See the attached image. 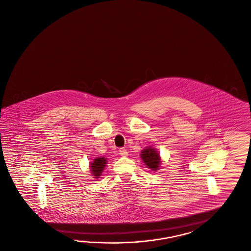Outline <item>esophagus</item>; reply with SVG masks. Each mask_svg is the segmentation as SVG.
Returning <instances> with one entry per match:
<instances>
[{"label":"esophagus","instance_id":"1","mask_svg":"<svg viewBox=\"0 0 251 251\" xmlns=\"http://www.w3.org/2000/svg\"><path fill=\"white\" fill-rule=\"evenodd\" d=\"M120 154L122 156H127L128 155V151H126V149H124V148H121L120 149Z\"/></svg>","mask_w":251,"mask_h":251}]
</instances>
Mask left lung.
<instances>
[{"instance_id": "8db88e82", "label": "left lung", "mask_w": 251, "mask_h": 251, "mask_svg": "<svg viewBox=\"0 0 251 251\" xmlns=\"http://www.w3.org/2000/svg\"><path fill=\"white\" fill-rule=\"evenodd\" d=\"M141 158L145 165L152 171H158L161 166V156L157 149L151 146L146 147L141 151Z\"/></svg>"}]
</instances>
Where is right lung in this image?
Here are the masks:
<instances>
[{
  "label": "right lung",
  "mask_w": 251,
  "mask_h": 251,
  "mask_svg": "<svg viewBox=\"0 0 251 251\" xmlns=\"http://www.w3.org/2000/svg\"><path fill=\"white\" fill-rule=\"evenodd\" d=\"M107 158L105 157H97L95 159L92 160V162L89 163V171L92 175L93 178H95L96 181L97 179H99L101 176L102 173L105 169V167L107 166Z\"/></svg>",
  "instance_id": "right-lung-1"
}]
</instances>
